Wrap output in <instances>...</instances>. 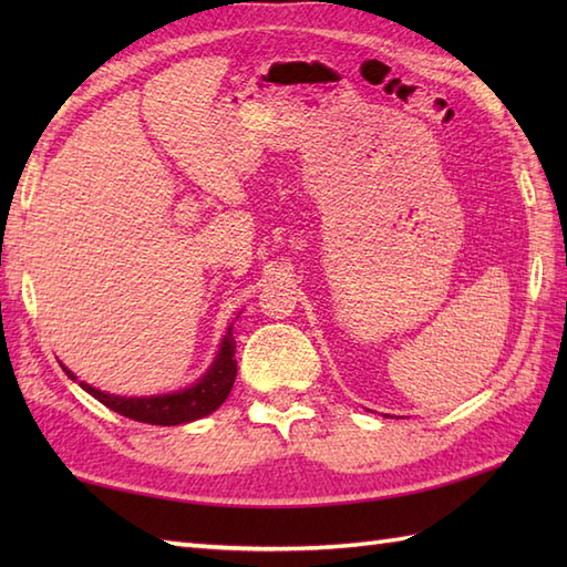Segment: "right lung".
<instances>
[{
	"instance_id": "right-lung-1",
	"label": "right lung",
	"mask_w": 567,
	"mask_h": 567,
	"mask_svg": "<svg viewBox=\"0 0 567 567\" xmlns=\"http://www.w3.org/2000/svg\"><path fill=\"white\" fill-rule=\"evenodd\" d=\"M236 341L231 331L221 343V351L216 355L214 365L209 368L207 375H204L197 384L192 388L175 392V394H158V396H114L94 390L92 384L80 382L82 390H87L94 400H100L104 406H110L112 412L122 414L126 419L143 421V424H155V426H177L187 424V421H195L212 414L214 409H219L224 400L234 388L236 380ZM68 378L75 380V375L68 368Z\"/></svg>"
}]
</instances>
